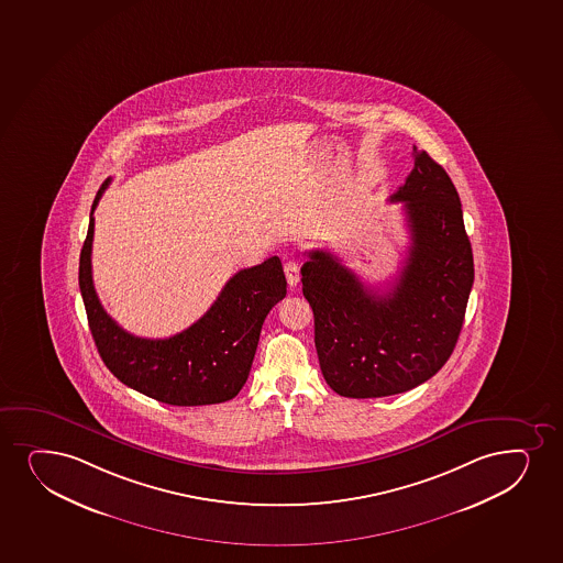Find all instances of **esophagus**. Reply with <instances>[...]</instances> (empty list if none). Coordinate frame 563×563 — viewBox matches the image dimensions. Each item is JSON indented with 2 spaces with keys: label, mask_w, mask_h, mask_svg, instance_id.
I'll return each mask as SVG.
<instances>
[{
  "label": "esophagus",
  "mask_w": 563,
  "mask_h": 563,
  "mask_svg": "<svg viewBox=\"0 0 563 563\" xmlns=\"http://www.w3.org/2000/svg\"><path fill=\"white\" fill-rule=\"evenodd\" d=\"M285 275L286 280H288V286H290V290H296L299 285V264L296 260H288V262H286Z\"/></svg>",
  "instance_id": "34e87169"
}]
</instances>
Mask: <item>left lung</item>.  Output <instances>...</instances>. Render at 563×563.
<instances>
[{
	"label": "left lung",
	"instance_id": "1",
	"mask_svg": "<svg viewBox=\"0 0 563 563\" xmlns=\"http://www.w3.org/2000/svg\"><path fill=\"white\" fill-rule=\"evenodd\" d=\"M390 201L404 203L410 246L388 290L365 286L328 251L307 252L303 296L314 314L318 362L339 396L412 390L441 369L456 346L475 278L462 203L426 151Z\"/></svg>",
	"mask_w": 563,
	"mask_h": 563
}]
</instances>
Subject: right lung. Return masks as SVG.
Segmentation results:
<instances>
[{
	"mask_svg": "<svg viewBox=\"0 0 563 563\" xmlns=\"http://www.w3.org/2000/svg\"><path fill=\"white\" fill-rule=\"evenodd\" d=\"M80 251V296L88 325L107 369L133 390L177 407L222 404L238 396L251 373L267 312L286 296L278 256L235 273L211 309L190 328L167 339L135 338L101 307L92 280L93 209Z\"/></svg>",
	"mask_w": 563,
	"mask_h": 563,
	"instance_id": "1",
	"label": "right lung"
}]
</instances>
